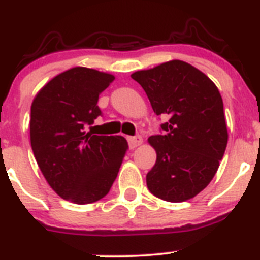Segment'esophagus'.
I'll list each match as a JSON object with an SVG mask.
<instances>
[{"mask_svg":"<svg viewBox=\"0 0 260 260\" xmlns=\"http://www.w3.org/2000/svg\"><path fill=\"white\" fill-rule=\"evenodd\" d=\"M127 142H128V147H130L132 150H134L135 147L141 146V144L143 143V138L139 137V135H137V137H128Z\"/></svg>","mask_w":260,"mask_h":260,"instance_id":"esophagus-1","label":"esophagus"}]
</instances>
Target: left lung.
Segmentation results:
<instances>
[{
  "mask_svg": "<svg viewBox=\"0 0 260 260\" xmlns=\"http://www.w3.org/2000/svg\"><path fill=\"white\" fill-rule=\"evenodd\" d=\"M132 78L143 87L153 112L169 117L161 125L164 134L148 138L156 162L147 173V187L162 201H189L212 181L228 143L219 89L180 59L135 71Z\"/></svg>",
  "mask_w": 260,
  "mask_h": 260,
  "instance_id": "8db88e82",
  "label": "left lung"
}]
</instances>
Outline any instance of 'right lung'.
<instances>
[{
	"instance_id": "add662e5",
	"label": "right lung",
	"mask_w": 260,
	"mask_h": 260,
	"mask_svg": "<svg viewBox=\"0 0 260 260\" xmlns=\"http://www.w3.org/2000/svg\"><path fill=\"white\" fill-rule=\"evenodd\" d=\"M114 75L73 68L50 79L31 105L29 137L41 173L61 198L77 204L100 201L109 192L126 155L121 135H93L102 110L99 95Z\"/></svg>"
}]
</instances>
